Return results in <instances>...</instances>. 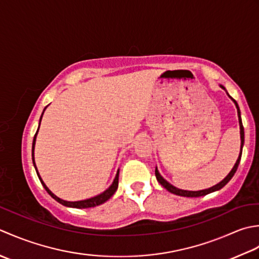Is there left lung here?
<instances>
[{"mask_svg":"<svg viewBox=\"0 0 259 259\" xmlns=\"http://www.w3.org/2000/svg\"><path fill=\"white\" fill-rule=\"evenodd\" d=\"M220 87L223 88V89H225V87L224 86H221L220 85ZM226 91V89H225ZM228 94V93H227ZM228 96H229V94H228ZM230 97V96H229ZM231 98V100H233V102L235 103V105H236V108H237V114H238V120H239V127H240V141H241V144H240V152H239V156H238V159H237V161H236V163H235V165H234V167L231 168V171L228 173V176H227L223 181H220L218 184H215V186H213V187H211V188H209V189H204V190H199V191H188V190H182V189H178L177 187H174V186H172L171 183H168L164 178H163L161 174H160V172H159V170H157V167H155V176H156V179H157V181H159V183L161 184L162 187H164L168 192H171V193H173V194H177V196H181V197H188V198H197V197H202V196H205V194H208V193H211V192H214V191H218V190H220L221 188H224L227 183H228L230 180H231V178L234 177V174L236 173V171H237V168H238V165H239V162H240V159H241V153H242V146H244V142H245V132H244V126H242V122H241V116H240V109H239V106H238V104H237V102L236 100L233 98V97H230Z\"/></svg>","mask_w":259,"mask_h":259,"instance_id":"obj_1","label":"left lung"}]
</instances>
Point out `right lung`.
I'll return each instance as SVG.
<instances>
[{
	"mask_svg": "<svg viewBox=\"0 0 259 259\" xmlns=\"http://www.w3.org/2000/svg\"><path fill=\"white\" fill-rule=\"evenodd\" d=\"M47 108V107H46ZM46 108L44 109V112H42L41 114V117H40V120H39V126H40V123H41V119H42V116H44V113ZM38 132H39V127H38V131H36V133L33 137V142H32V162H33V166L35 168L36 171V174H38V178L39 180L41 181L42 186H44V188L46 189V191L48 192L50 196L54 198L56 201H58L59 203L66 205V207H69V208H77V209H85V208H93V207H96V205H99V204H103L104 202H106L108 199H110V197L113 196V194L116 192V190H117L118 188V177H119V170L117 171V173H116L115 176V179L113 183L110 184L109 188L105 190L104 192H102L100 194H98V196H95L93 198H89V199H85V200H80V201H66V200H62L60 199L59 197H57L55 193H52L49 188L46 186V183L42 181V179L40 177V174L38 172V168H36V165H35V162H34V146H35V140H36V135H38Z\"/></svg>",
	"mask_w": 259,
	"mask_h": 259,
	"instance_id": "right-lung-1",
	"label": "right lung"
}]
</instances>
